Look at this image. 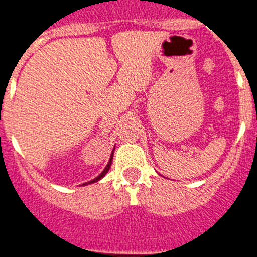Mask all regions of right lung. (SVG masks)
<instances>
[{
	"instance_id": "add662e5",
	"label": "right lung",
	"mask_w": 257,
	"mask_h": 257,
	"mask_svg": "<svg viewBox=\"0 0 257 257\" xmlns=\"http://www.w3.org/2000/svg\"><path fill=\"white\" fill-rule=\"evenodd\" d=\"M112 160H113V154H112V156H110V160H109L108 165H106V167H105V169H104V171L101 172V174L99 175V176H97V178H95L94 180L88 181V183H85V184H83V185H86V184H92V183H96V181H99V180H100L101 178H104V176H105V174H106V172L109 171V169H110V165H112Z\"/></svg>"
}]
</instances>
